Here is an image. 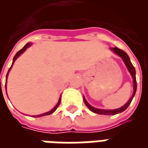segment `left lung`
Returning a JSON list of instances; mask_svg holds the SVG:
<instances>
[{
	"instance_id": "1",
	"label": "left lung",
	"mask_w": 148,
	"mask_h": 148,
	"mask_svg": "<svg viewBox=\"0 0 148 148\" xmlns=\"http://www.w3.org/2000/svg\"><path fill=\"white\" fill-rule=\"evenodd\" d=\"M112 51H114L115 54H116L117 55H119L120 57H121L122 59H123V61H124V64L126 66V67L127 68V70L129 71V73L132 75V79H133V93H132V96L131 97V98L128 100V101H127L124 106H122L121 108H119V109H96V108H94L93 106H91L89 104V103L87 102V101L86 100V98L83 97V100H84V102L86 104V106L89 108L90 111H92L94 113H97V114L100 115H116L117 114V113H120V112H124L125 109H127L128 106L130 105L131 102H132V101L133 99L134 96H135V94H136V88H137V85H136V70H135V68H134L133 65L132 64V62L130 61V58L128 57V55H127V53L124 51H122L121 49L117 48V47H114V48H111Z\"/></svg>"
}]
</instances>
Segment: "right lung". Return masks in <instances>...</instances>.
<instances>
[{
    "label": "right lung",
    "mask_w": 148,
    "mask_h": 148,
    "mask_svg": "<svg viewBox=\"0 0 148 148\" xmlns=\"http://www.w3.org/2000/svg\"><path fill=\"white\" fill-rule=\"evenodd\" d=\"M31 45H32V42H27V44L24 46V47L21 49V51H18L16 54V55L14 56V58H13V60H12V64L11 67L9 68V70H8V73H7V75H6V82H7V77H8V73H9V71H10V70H11L12 67V65L14 64V62L16 61V58H17L18 57H19V56L21 55V54H23V53H24V52L26 50H27V47H30ZM0 80H1V79H0ZM6 93H7V92H6ZM60 102H61V97H60V98H59V100H58V103H57V105H56V106L54 107V109H52L51 111L47 112H45V113H42V114L37 115V116H32V117H40V116H47V115L51 114V113H53V112H54L56 110V109L58 108V106H59V104H60Z\"/></svg>",
    "instance_id": "1"
}]
</instances>
